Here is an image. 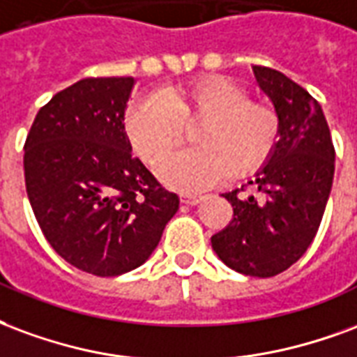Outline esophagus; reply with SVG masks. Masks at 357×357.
Segmentation results:
<instances>
[{
	"label": "esophagus",
	"mask_w": 357,
	"mask_h": 357,
	"mask_svg": "<svg viewBox=\"0 0 357 357\" xmlns=\"http://www.w3.org/2000/svg\"><path fill=\"white\" fill-rule=\"evenodd\" d=\"M181 202L184 205H197L202 202V196H197V194H184V196H181Z\"/></svg>",
	"instance_id": "1"
}]
</instances>
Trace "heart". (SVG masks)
<instances>
[{
    "instance_id": "1",
    "label": "heart",
    "mask_w": 357,
    "mask_h": 357,
    "mask_svg": "<svg viewBox=\"0 0 357 357\" xmlns=\"http://www.w3.org/2000/svg\"><path fill=\"white\" fill-rule=\"evenodd\" d=\"M197 127L198 146L162 159ZM129 142L142 160L158 167L169 188L197 192L234 171L243 176L262 167L274 153L282 125L278 112L249 100L225 77H204L178 89L139 96L125 114Z\"/></svg>"
}]
</instances>
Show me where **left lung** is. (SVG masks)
<instances>
[{
  "mask_svg": "<svg viewBox=\"0 0 357 357\" xmlns=\"http://www.w3.org/2000/svg\"><path fill=\"white\" fill-rule=\"evenodd\" d=\"M257 83L280 116V140L251 194L222 196L234 218L211 238L213 251L239 274L272 278L295 264L316 238L335 173V148L317 100L287 75L253 66Z\"/></svg>",
  "mask_w": 357,
  "mask_h": 357,
  "instance_id": "obj_1",
  "label": "left lung"
}]
</instances>
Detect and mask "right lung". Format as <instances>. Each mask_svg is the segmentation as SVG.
Instances as JSON below:
<instances>
[{
  "mask_svg": "<svg viewBox=\"0 0 357 357\" xmlns=\"http://www.w3.org/2000/svg\"><path fill=\"white\" fill-rule=\"evenodd\" d=\"M135 77H85L38 112L24 144L28 199L62 259L112 278L148 261L178 196L131 155L125 110Z\"/></svg>",
  "mask_w": 357,
  "mask_h": 357,
  "instance_id": "obj_1",
  "label": "right lung"
}]
</instances>
